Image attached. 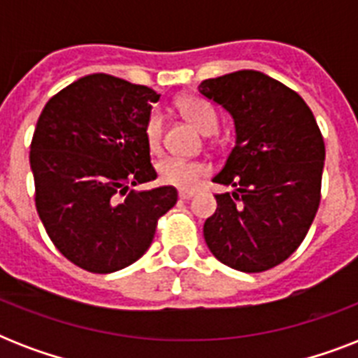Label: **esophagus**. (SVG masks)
Masks as SVG:
<instances>
[{
	"label": "esophagus",
	"mask_w": 358,
	"mask_h": 358,
	"mask_svg": "<svg viewBox=\"0 0 358 358\" xmlns=\"http://www.w3.org/2000/svg\"><path fill=\"white\" fill-rule=\"evenodd\" d=\"M178 195L182 201H189L191 196H195V191H191V189H180L178 191Z\"/></svg>",
	"instance_id": "obj_1"
}]
</instances>
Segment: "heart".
I'll return each instance as SVG.
<instances>
[{"mask_svg": "<svg viewBox=\"0 0 358 358\" xmlns=\"http://www.w3.org/2000/svg\"><path fill=\"white\" fill-rule=\"evenodd\" d=\"M185 119L189 120L196 129H201L204 135H212L217 131L219 119L217 113L213 111L210 103L202 102L199 98H185L178 103ZM163 135V115L159 111H152L145 126L146 143L150 150H157L162 145ZM208 173V167L201 162L193 159H184V157H163L157 163V174L163 184L174 185L180 189H193L204 174Z\"/></svg>", "mask_w": 358, "mask_h": 358, "instance_id": "heart-1", "label": "heart"}]
</instances>
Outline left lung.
I'll return each instance as SVG.
<instances>
[{
  "label": "left lung",
  "instance_id": "1",
  "mask_svg": "<svg viewBox=\"0 0 358 358\" xmlns=\"http://www.w3.org/2000/svg\"><path fill=\"white\" fill-rule=\"evenodd\" d=\"M199 92L234 120L236 143L213 182L204 223L208 249L224 266L260 273L284 262L316 217L325 145L316 119L295 91L258 70L204 80Z\"/></svg>",
  "mask_w": 358,
  "mask_h": 358
}]
</instances>
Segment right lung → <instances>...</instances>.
Listing matches in <instances>:
<instances>
[{"label": "right lung", "mask_w": 358, "mask_h": 358, "mask_svg": "<svg viewBox=\"0 0 358 358\" xmlns=\"http://www.w3.org/2000/svg\"><path fill=\"white\" fill-rule=\"evenodd\" d=\"M159 94L109 74H89L44 106L31 141L36 212L76 266L113 273L145 255L157 219L178 201L171 185L129 193L157 178L145 126Z\"/></svg>", "instance_id": "1"}]
</instances>
